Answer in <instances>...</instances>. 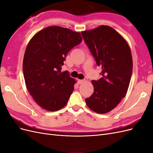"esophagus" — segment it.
Here are the masks:
<instances>
[{"instance_id": "1", "label": "esophagus", "mask_w": 153, "mask_h": 153, "mask_svg": "<svg viewBox=\"0 0 153 153\" xmlns=\"http://www.w3.org/2000/svg\"><path fill=\"white\" fill-rule=\"evenodd\" d=\"M84 82H85V80H78V81H77L78 84H82V83H84Z\"/></svg>"}]
</instances>
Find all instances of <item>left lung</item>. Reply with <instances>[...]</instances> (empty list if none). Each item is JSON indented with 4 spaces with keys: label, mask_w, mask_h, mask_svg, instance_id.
<instances>
[{
    "label": "left lung",
    "mask_w": 153,
    "mask_h": 153,
    "mask_svg": "<svg viewBox=\"0 0 153 153\" xmlns=\"http://www.w3.org/2000/svg\"><path fill=\"white\" fill-rule=\"evenodd\" d=\"M82 34L97 65L102 68V77L92 81L94 92L85 102L94 112L106 114L126 94L133 69L131 50L123 36L107 25L83 31Z\"/></svg>",
    "instance_id": "left-lung-1"
}]
</instances>
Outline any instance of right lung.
<instances>
[{
  "mask_svg": "<svg viewBox=\"0 0 153 153\" xmlns=\"http://www.w3.org/2000/svg\"><path fill=\"white\" fill-rule=\"evenodd\" d=\"M82 41L80 32L51 26L29 41L23 71L27 89L41 107L57 111L67 104L76 82L67 71H61V66L68 52Z\"/></svg>",
  "mask_w": 153,
  "mask_h": 153,
  "instance_id": "add662e5",
  "label": "right lung"
}]
</instances>
